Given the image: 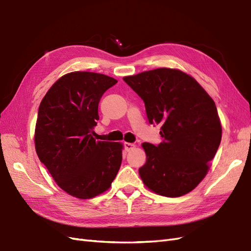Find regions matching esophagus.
Listing matches in <instances>:
<instances>
[{
    "label": "esophagus",
    "instance_id": "34e87169",
    "mask_svg": "<svg viewBox=\"0 0 251 251\" xmlns=\"http://www.w3.org/2000/svg\"><path fill=\"white\" fill-rule=\"evenodd\" d=\"M135 146L134 144H131V142H125V149H126V151H132L133 149H135Z\"/></svg>",
    "mask_w": 251,
    "mask_h": 251
}]
</instances>
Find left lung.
I'll list each match as a JSON object with an SVG mask.
<instances>
[{"label":"left lung","instance_id":"left-lung-1","mask_svg":"<svg viewBox=\"0 0 251 251\" xmlns=\"http://www.w3.org/2000/svg\"><path fill=\"white\" fill-rule=\"evenodd\" d=\"M144 100L151 125H160L159 145L144 142L139 168L144 184L167 198L192 191L204 179L222 139L213 99L193 77L179 70L156 69L125 77Z\"/></svg>","mask_w":251,"mask_h":251}]
</instances>
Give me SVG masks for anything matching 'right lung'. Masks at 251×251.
I'll return each instance as SVG.
<instances>
[{
    "mask_svg": "<svg viewBox=\"0 0 251 251\" xmlns=\"http://www.w3.org/2000/svg\"><path fill=\"white\" fill-rule=\"evenodd\" d=\"M116 83L103 74L69 73L51 85L40 103L35 130L38 157L57 185L77 199L103 193L119 171L124 146L92 135L100 98Z\"/></svg>",
    "mask_w": 251,
    "mask_h": 251,
    "instance_id": "1",
    "label": "right lung"
}]
</instances>
